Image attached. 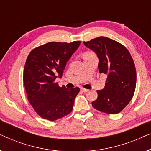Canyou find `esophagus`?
Instances as JSON below:
<instances>
[{
  "mask_svg": "<svg viewBox=\"0 0 151 151\" xmlns=\"http://www.w3.org/2000/svg\"><path fill=\"white\" fill-rule=\"evenodd\" d=\"M80 90L82 91H83V92H87V91H88V89H86V88H80Z\"/></svg>",
  "mask_w": 151,
  "mask_h": 151,
  "instance_id": "34e87169",
  "label": "esophagus"
}]
</instances>
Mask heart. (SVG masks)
I'll return each mask as SVG.
<instances>
[{
    "label": "heart",
    "mask_w": 151,
    "mask_h": 151,
    "mask_svg": "<svg viewBox=\"0 0 151 151\" xmlns=\"http://www.w3.org/2000/svg\"><path fill=\"white\" fill-rule=\"evenodd\" d=\"M94 54V53H93L92 51H87V52H86L84 53V55H93Z\"/></svg>",
    "instance_id": "b5f03b06"
}]
</instances>
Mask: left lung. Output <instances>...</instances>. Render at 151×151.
Listing matches in <instances>:
<instances>
[{
    "label": "left lung",
    "instance_id": "obj_1",
    "mask_svg": "<svg viewBox=\"0 0 151 151\" xmlns=\"http://www.w3.org/2000/svg\"><path fill=\"white\" fill-rule=\"evenodd\" d=\"M84 45L96 53L99 72L107 76L105 87L97 91L98 98L92 106L108 114L121 112L131 100L136 86V69L129 51L121 43L104 36Z\"/></svg>",
    "mask_w": 151,
    "mask_h": 151
}]
</instances>
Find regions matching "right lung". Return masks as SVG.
Listing matches in <instances>:
<instances>
[{
	"instance_id": "right-lung-1",
	"label": "right lung",
	"mask_w": 151,
	"mask_h": 151,
	"mask_svg": "<svg viewBox=\"0 0 151 151\" xmlns=\"http://www.w3.org/2000/svg\"><path fill=\"white\" fill-rule=\"evenodd\" d=\"M80 41L50 42L36 47L27 58L23 82L28 101L43 119L55 121L71 112L80 88L59 86L64 69Z\"/></svg>"
}]
</instances>
